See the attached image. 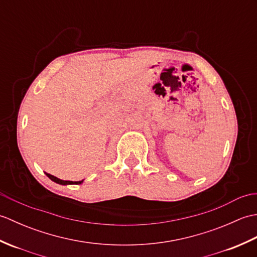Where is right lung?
<instances>
[{
    "label": "right lung",
    "mask_w": 257,
    "mask_h": 257,
    "mask_svg": "<svg viewBox=\"0 0 257 257\" xmlns=\"http://www.w3.org/2000/svg\"><path fill=\"white\" fill-rule=\"evenodd\" d=\"M45 174L46 176L50 178L52 181H54V182H56V183H58V184H62V185H67V184H81L84 182V180H81V181H65V180H61V179H58V178H56V177H54V176H52V174H50V173H46L45 172Z\"/></svg>",
    "instance_id": "right-lung-1"
}]
</instances>
